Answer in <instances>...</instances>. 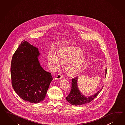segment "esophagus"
<instances>
[{
  "label": "esophagus",
  "instance_id": "esophagus-1",
  "mask_svg": "<svg viewBox=\"0 0 125 125\" xmlns=\"http://www.w3.org/2000/svg\"><path fill=\"white\" fill-rule=\"evenodd\" d=\"M62 78V76L60 73H58L57 74V75L56 76V77L55 79L56 80H58V79H60Z\"/></svg>",
  "mask_w": 125,
  "mask_h": 125
}]
</instances>
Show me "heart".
I'll use <instances>...</instances> for the list:
<instances>
[{"instance_id":"1","label":"heart","mask_w":125,"mask_h":125,"mask_svg":"<svg viewBox=\"0 0 125 125\" xmlns=\"http://www.w3.org/2000/svg\"><path fill=\"white\" fill-rule=\"evenodd\" d=\"M79 49H62L57 52V56L51 51L48 55V61L54 70L61 66V63H66V70L71 75L78 74L82 70L85 59Z\"/></svg>"}]
</instances>
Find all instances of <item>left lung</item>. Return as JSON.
<instances>
[{
    "instance_id": "1",
    "label": "left lung",
    "mask_w": 125,
    "mask_h": 125,
    "mask_svg": "<svg viewBox=\"0 0 125 125\" xmlns=\"http://www.w3.org/2000/svg\"><path fill=\"white\" fill-rule=\"evenodd\" d=\"M105 77H106L107 73V68L105 69ZM79 77H77L74 79H72V82L71 87V92L66 97V100L68 102L73 105H79L85 104L88 103L92 101L98 94L100 92L103 88L102 86L101 89L99 91L97 92L91 96H86L82 94L79 89L78 85V80Z\"/></svg>"
}]
</instances>
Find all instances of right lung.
<instances>
[{
    "label": "right lung",
    "mask_w": 125,
    "mask_h": 125,
    "mask_svg": "<svg viewBox=\"0 0 125 125\" xmlns=\"http://www.w3.org/2000/svg\"><path fill=\"white\" fill-rule=\"evenodd\" d=\"M38 49L23 41L14 52L11 63L12 85L22 99L31 103L44 100L50 83L51 73L41 66Z\"/></svg>",
    "instance_id": "add662e5"
}]
</instances>
